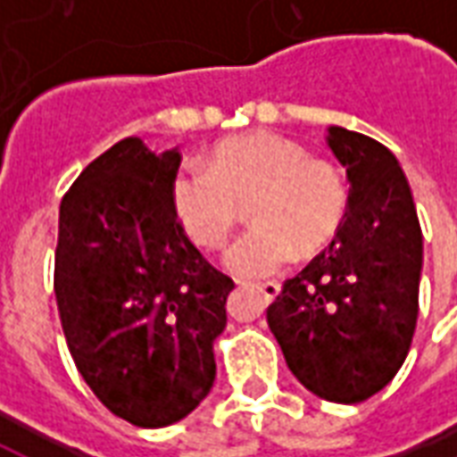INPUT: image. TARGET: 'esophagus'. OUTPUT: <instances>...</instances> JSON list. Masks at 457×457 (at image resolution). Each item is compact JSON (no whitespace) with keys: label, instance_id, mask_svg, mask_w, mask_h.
Here are the masks:
<instances>
[{"label":"esophagus","instance_id":"34e87169","mask_svg":"<svg viewBox=\"0 0 457 457\" xmlns=\"http://www.w3.org/2000/svg\"><path fill=\"white\" fill-rule=\"evenodd\" d=\"M257 291L264 296V301H274L281 294V284L278 281H267V284H259Z\"/></svg>","mask_w":457,"mask_h":457}]
</instances>
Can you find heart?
I'll use <instances>...</instances> for the list:
<instances>
[{
    "label": "heart",
    "instance_id": "obj_1",
    "mask_svg": "<svg viewBox=\"0 0 457 457\" xmlns=\"http://www.w3.org/2000/svg\"><path fill=\"white\" fill-rule=\"evenodd\" d=\"M173 208L200 247L225 245L245 200L257 222L228 249V267L239 277L277 274L298 247L318 249L343 225L350 190L343 169L328 156H311L303 144L271 131L232 137L208 163H188L170 186Z\"/></svg>",
    "mask_w": 457,
    "mask_h": 457
}]
</instances>
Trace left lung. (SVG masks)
<instances>
[{
  "label": "left lung",
  "instance_id": "1",
  "mask_svg": "<svg viewBox=\"0 0 457 457\" xmlns=\"http://www.w3.org/2000/svg\"><path fill=\"white\" fill-rule=\"evenodd\" d=\"M350 203L337 235L267 308V323L308 392L357 403L392 382L419 318L423 239L411 188L379 141L330 127Z\"/></svg>",
  "mask_w": 457,
  "mask_h": 457
}]
</instances>
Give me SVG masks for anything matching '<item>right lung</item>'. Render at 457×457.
<instances>
[{
    "instance_id": "add662e5",
    "label": "right lung",
    "mask_w": 457,
    "mask_h": 457,
    "mask_svg": "<svg viewBox=\"0 0 457 457\" xmlns=\"http://www.w3.org/2000/svg\"><path fill=\"white\" fill-rule=\"evenodd\" d=\"M179 149L127 137L61 200L54 291L78 372L124 421L161 428L188 416L215 382L212 343L232 278L180 225L170 186Z\"/></svg>"
}]
</instances>
